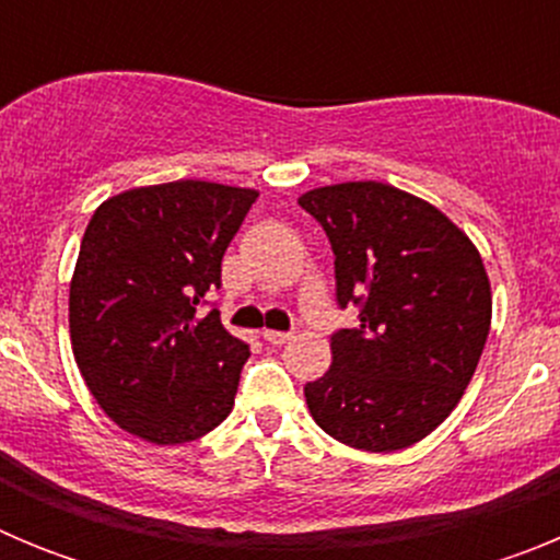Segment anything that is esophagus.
I'll return each instance as SVG.
<instances>
[{"label":"esophagus","mask_w":560,"mask_h":560,"mask_svg":"<svg viewBox=\"0 0 560 560\" xmlns=\"http://www.w3.org/2000/svg\"><path fill=\"white\" fill-rule=\"evenodd\" d=\"M264 339L269 341L271 348H283L285 341L294 339V334H289V330H264Z\"/></svg>","instance_id":"1"}]
</instances>
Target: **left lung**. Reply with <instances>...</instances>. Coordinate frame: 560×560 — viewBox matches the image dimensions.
I'll return each mask as SVG.
<instances>
[{"instance_id":"obj_1","label":"left lung","mask_w":560,"mask_h":560,"mask_svg":"<svg viewBox=\"0 0 560 560\" xmlns=\"http://www.w3.org/2000/svg\"><path fill=\"white\" fill-rule=\"evenodd\" d=\"M330 241L336 300L361 325L330 336V370L305 384L311 418L361 452L415 446L452 415L491 330V280L446 212L384 182L300 196Z\"/></svg>"}]
</instances>
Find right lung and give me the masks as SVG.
I'll use <instances>...</instances> for the list:
<instances>
[{
    "mask_svg": "<svg viewBox=\"0 0 560 560\" xmlns=\"http://www.w3.org/2000/svg\"><path fill=\"white\" fill-rule=\"evenodd\" d=\"M257 190L179 179L122 190L83 232L69 339L97 407L153 446L224 423L249 345L199 314Z\"/></svg>",
    "mask_w": 560,
    "mask_h": 560,
    "instance_id": "add662e5",
    "label": "right lung"
}]
</instances>
